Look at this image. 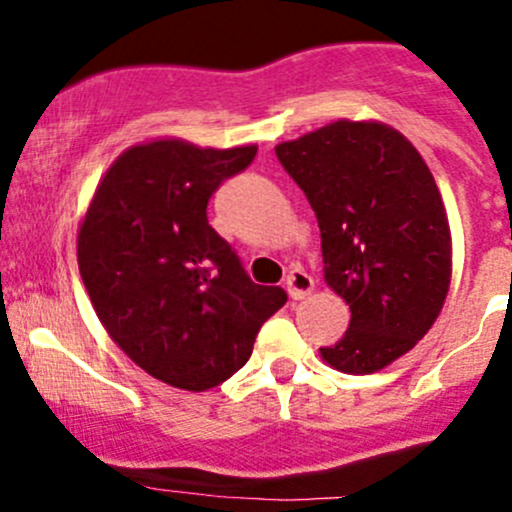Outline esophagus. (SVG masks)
<instances>
[{
  "label": "esophagus",
  "instance_id": "34e87169",
  "mask_svg": "<svg viewBox=\"0 0 512 512\" xmlns=\"http://www.w3.org/2000/svg\"><path fill=\"white\" fill-rule=\"evenodd\" d=\"M285 287H287V294L292 299H304L314 292V280L304 270L294 267V270L287 275Z\"/></svg>",
  "mask_w": 512,
  "mask_h": 512
}]
</instances>
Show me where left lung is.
<instances>
[{"label":"left lung","mask_w":512,"mask_h":512,"mask_svg":"<svg viewBox=\"0 0 512 512\" xmlns=\"http://www.w3.org/2000/svg\"><path fill=\"white\" fill-rule=\"evenodd\" d=\"M275 153L317 215L324 282L352 312L319 356L344 374L381 371L426 337L451 287L436 180L414 143L381 121L339 118Z\"/></svg>","instance_id":"obj_1"}]
</instances>
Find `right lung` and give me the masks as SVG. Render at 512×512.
<instances>
[{
  "instance_id": "obj_1",
  "label": "right lung",
  "mask_w": 512,
  "mask_h": 512,
  "mask_svg": "<svg viewBox=\"0 0 512 512\" xmlns=\"http://www.w3.org/2000/svg\"><path fill=\"white\" fill-rule=\"evenodd\" d=\"M257 146L203 148L183 138L128 146L89 200L76 235L98 322L163 384L208 391L242 369L287 294L255 285L208 225V200Z\"/></svg>"
}]
</instances>
